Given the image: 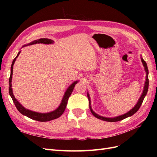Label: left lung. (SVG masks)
Here are the masks:
<instances>
[{
  "label": "left lung",
  "mask_w": 157,
  "mask_h": 157,
  "mask_svg": "<svg viewBox=\"0 0 157 157\" xmlns=\"http://www.w3.org/2000/svg\"><path fill=\"white\" fill-rule=\"evenodd\" d=\"M141 62L143 63L144 66V68L145 70V72H146V80H145V86H144V91L143 93H142L141 96L140 97V98L139 99L138 101L136 103V105L133 107L130 111H128V113L124 114V115H121V116H118L116 117H114V118H107V117H101L100 115H98L96 113H95L91 107V101H90V98L89 96V94L87 93V96L88 98V100H89V107H90V111H91L92 115L96 117L97 118H99V119H101L102 121H107V122H117V121H119L121 120L124 119V118H127V117H129L132 115H134L135 114L137 111L139 110V109L140 108L141 105L142 103H143L144 99L146 96V94L147 93V91H148V87H149V78H148V74H149V71H148V68H147V65L145 61L144 60V59L141 58Z\"/></svg>",
  "instance_id": "obj_1"
}]
</instances>
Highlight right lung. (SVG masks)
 Listing matches in <instances>:
<instances>
[{"label":"right lung","instance_id":"obj_1","mask_svg":"<svg viewBox=\"0 0 157 157\" xmlns=\"http://www.w3.org/2000/svg\"><path fill=\"white\" fill-rule=\"evenodd\" d=\"M53 42H54L53 40L51 39H40L35 40L34 41L31 42V43H29V44L24 45L23 47L26 46L27 45H31V44H39V43H43V44H52ZM20 52H21V51L18 52L17 56L13 59V60L12 61V63L11 65L10 77V78H9V94H10V96H11L12 100L13 101V103L15 104L17 109L19 111V112L22 114V115L29 117L33 120H35V121H38L40 122H47V121H50L52 120L56 119V118H59L63 113L65 109L66 108V106H67L68 99H69V96H71V94H72L75 84L78 82V80H77V81H75L67 88V90H66V92L64 94L62 100H61V102L60 103L59 106L57 108L56 110L52 111V112H50V113H37V112L29 110V109H27L24 107H23L21 104L19 103V101L17 100V99L15 98V97H14L13 94V92H12V79L13 64H14V63H15L16 59L18 57L19 54H20Z\"/></svg>","mask_w":157,"mask_h":157}]
</instances>
